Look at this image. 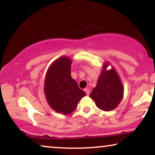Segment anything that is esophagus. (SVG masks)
<instances>
[{
	"label": "esophagus",
	"instance_id": "esophagus-1",
	"mask_svg": "<svg viewBox=\"0 0 155 155\" xmlns=\"http://www.w3.org/2000/svg\"><path fill=\"white\" fill-rule=\"evenodd\" d=\"M84 91L85 92V93L87 94V95H89L90 94V89H88V88H85Z\"/></svg>",
	"mask_w": 155,
	"mask_h": 155
}]
</instances>
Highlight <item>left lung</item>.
Instances as JSON below:
<instances>
[{"label":"left lung","instance_id":"obj_1","mask_svg":"<svg viewBox=\"0 0 155 155\" xmlns=\"http://www.w3.org/2000/svg\"><path fill=\"white\" fill-rule=\"evenodd\" d=\"M109 62H105L98 78L97 84L90 95L98 108L111 111L116 108L124 97V88L119 74L112 67L107 70Z\"/></svg>","mask_w":155,"mask_h":155}]
</instances>
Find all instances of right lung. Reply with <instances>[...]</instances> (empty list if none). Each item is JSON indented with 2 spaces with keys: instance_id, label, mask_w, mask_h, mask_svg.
I'll use <instances>...</instances> for the list:
<instances>
[{
  "instance_id": "obj_1",
  "label": "right lung",
  "mask_w": 155,
  "mask_h": 155,
  "mask_svg": "<svg viewBox=\"0 0 155 155\" xmlns=\"http://www.w3.org/2000/svg\"><path fill=\"white\" fill-rule=\"evenodd\" d=\"M72 63L68 56H61L49 67L45 78L44 93L48 104L63 114L74 111L79 101L86 95L71 77Z\"/></svg>"
}]
</instances>
